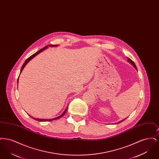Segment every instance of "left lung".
<instances>
[{"instance_id": "1", "label": "left lung", "mask_w": 159, "mask_h": 159, "mask_svg": "<svg viewBox=\"0 0 159 159\" xmlns=\"http://www.w3.org/2000/svg\"><path fill=\"white\" fill-rule=\"evenodd\" d=\"M128 61L129 62L130 64H132V66H133L135 67V68L136 69V70H137V68H136V65L135 64V63H134V62L133 61L131 60H130L129 58H128ZM126 119H123L122 120H121V121H119V122H118V123H121V122H122V121H124V120H125Z\"/></svg>"}]
</instances>
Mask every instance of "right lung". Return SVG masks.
<instances>
[{
	"mask_svg": "<svg viewBox=\"0 0 159 159\" xmlns=\"http://www.w3.org/2000/svg\"><path fill=\"white\" fill-rule=\"evenodd\" d=\"M58 45H47L45 47H44L43 48H42V49H40V51H38L37 52H36L35 53H34L33 55H32L31 56H30L29 58H28L25 61V62H24V63L23 64V66H22V67H21V71H20V74H21V73L22 72V71H23V69L25 67V66L27 65V64L31 60V59H33L34 57H36V55H38L39 53H40L41 52H42L43 51H44L45 49H46L47 48H48V46H51V47H52V46H58ZM18 80H19V77H18V80H17V84H18ZM67 108H68V107H66V110H64V111L61 114L60 116H58V117H55V118H53V119H42V118H36V117H33V116H31L30 115H29L31 117H32V119H34V120H37V121H52V120H57V119H60L61 118V117H62L65 113H66V111H67Z\"/></svg>",
	"mask_w": 159,
	"mask_h": 159,
	"instance_id": "obj_1",
	"label": "right lung"
}]
</instances>
